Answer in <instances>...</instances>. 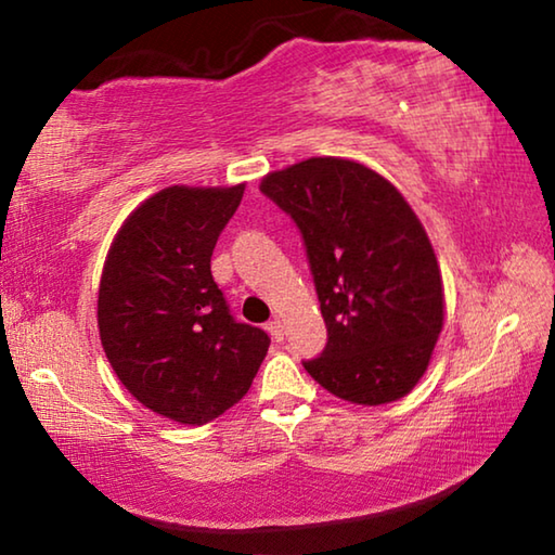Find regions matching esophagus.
<instances>
[{"label": "esophagus", "instance_id": "esophagus-1", "mask_svg": "<svg viewBox=\"0 0 555 555\" xmlns=\"http://www.w3.org/2000/svg\"><path fill=\"white\" fill-rule=\"evenodd\" d=\"M267 331H269V335H271V337H274V343H281V340H284V323L276 321V318L267 325Z\"/></svg>", "mask_w": 555, "mask_h": 555}]
</instances>
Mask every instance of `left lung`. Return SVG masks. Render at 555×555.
Listing matches in <instances>:
<instances>
[{
	"label": "left lung",
	"mask_w": 555,
	"mask_h": 555,
	"mask_svg": "<svg viewBox=\"0 0 555 555\" xmlns=\"http://www.w3.org/2000/svg\"><path fill=\"white\" fill-rule=\"evenodd\" d=\"M259 191L306 244L327 343L304 367L364 406L416 387L443 327V281L424 224L387 178L323 156L269 173Z\"/></svg>",
	"instance_id": "1"
}]
</instances>
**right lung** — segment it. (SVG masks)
<instances>
[{"label": "right lung", "instance_id": "1", "mask_svg": "<svg viewBox=\"0 0 555 555\" xmlns=\"http://www.w3.org/2000/svg\"><path fill=\"white\" fill-rule=\"evenodd\" d=\"M244 185H171L129 215L102 269L98 325L131 397L203 426L234 406L269 350L261 327L237 323L210 271Z\"/></svg>", "mask_w": 555, "mask_h": 555}]
</instances>
